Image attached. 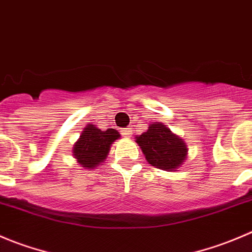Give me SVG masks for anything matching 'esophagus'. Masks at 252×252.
Listing matches in <instances>:
<instances>
[{
    "instance_id": "1",
    "label": "esophagus",
    "mask_w": 252,
    "mask_h": 252,
    "mask_svg": "<svg viewBox=\"0 0 252 252\" xmlns=\"http://www.w3.org/2000/svg\"><path fill=\"white\" fill-rule=\"evenodd\" d=\"M121 133H123L124 137H131L132 136V128H129V127H127V128H123Z\"/></svg>"
}]
</instances>
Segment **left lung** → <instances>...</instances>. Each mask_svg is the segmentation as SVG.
I'll use <instances>...</instances> for the list:
<instances>
[{
	"label": "left lung",
	"mask_w": 252,
	"mask_h": 252,
	"mask_svg": "<svg viewBox=\"0 0 252 252\" xmlns=\"http://www.w3.org/2000/svg\"><path fill=\"white\" fill-rule=\"evenodd\" d=\"M136 142L147 161L163 170L175 171L188 157L186 143L161 123H151Z\"/></svg>",
	"instance_id": "8db88e82"
}]
</instances>
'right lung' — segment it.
<instances>
[{
    "label": "right lung",
    "instance_id": "1",
    "mask_svg": "<svg viewBox=\"0 0 252 252\" xmlns=\"http://www.w3.org/2000/svg\"><path fill=\"white\" fill-rule=\"evenodd\" d=\"M119 138L120 133L115 128L101 131L94 125H87L73 146L74 158L86 169H94L98 164L104 163L110 146Z\"/></svg>",
    "mask_w": 252,
    "mask_h": 252
}]
</instances>
